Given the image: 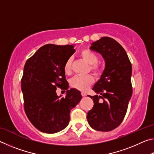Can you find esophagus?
Listing matches in <instances>:
<instances>
[{"label": "esophagus", "instance_id": "obj_1", "mask_svg": "<svg viewBox=\"0 0 154 154\" xmlns=\"http://www.w3.org/2000/svg\"><path fill=\"white\" fill-rule=\"evenodd\" d=\"M82 96H83V97H84V96H86V94H85V92H82Z\"/></svg>", "mask_w": 154, "mask_h": 154}]
</instances>
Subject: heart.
Wrapping results in <instances>:
<instances>
[{"instance_id":"heart-1","label":"heart","mask_w":154,"mask_h":154,"mask_svg":"<svg viewBox=\"0 0 154 154\" xmlns=\"http://www.w3.org/2000/svg\"><path fill=\"white\" fill-rule=\"evenodd\" d=\"M82 58L85 62L90 65V70L92 71L95 74H99L100 72V67L96 63L98 62V55L90 49H83L80 54ZM71 59L69 58L66 61L64 66V71L66 75L71 73ZM94 82V77L90 75H76L72 78L70 83L71 86L80 91H85L90 85Z\"/></svg>"}]
</instances>
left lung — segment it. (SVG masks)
<instances>
[{"mask_svg": "<svg viewBox=\"0 0 154 154\" xmlns=\"http://www.w3.org/2000/svg\"><path fill=\"white\" fill-rule=\"evenodd\" d=\"M90 49L101 54L105 67L92 88L96 94L88 96L94 105L87 119L93 129L111 131L123 121L131 98L132 65L123 47L112 38L102 37Z\"/></svg>", "mask_w": 154, "mask_h": 154, "instance_id": "8db88e82", "label": "left lung"}]
</instances>
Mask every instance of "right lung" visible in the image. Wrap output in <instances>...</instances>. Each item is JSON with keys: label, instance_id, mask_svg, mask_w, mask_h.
<instances>
[{"label": "right lung", "instance_id": "obj_1", "mask_svg": "<svg viewBox=\"0 0 154 154\" xmlns=\"http://www.w3.org/2000/svg\"><path fill=\"white\" fill-rule=\"evenodd\" d=\"M75 45L48 44L28 60L24 68L22 91L24 110L36 129L54 134L64 129L70 121V112L82 99L80 91L68 90L64 66L75 53ZM67 89L65 97L56 94L57 87Z\"/></svg>", "mask_w": 154, "mask_h": 154}]
</instances>
